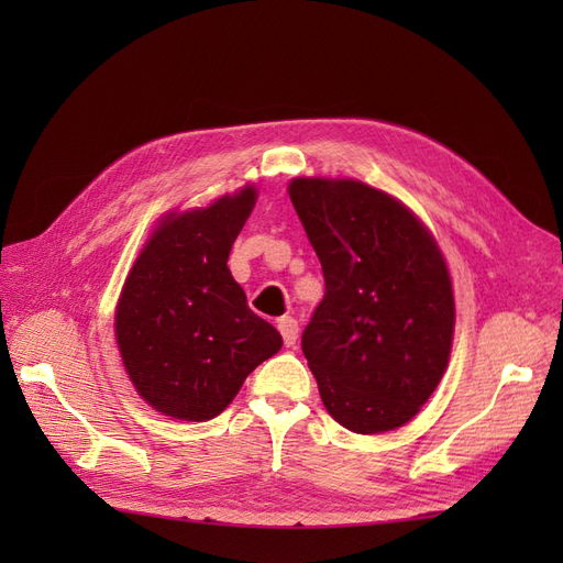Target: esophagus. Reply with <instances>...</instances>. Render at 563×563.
<instances>
[{
    "instance_id": "obj_1",
    "label": "esophagus",
    "mask_w": 563,
    "mask_h": 563,
    "mask_svg": "<svg viewBox=\"0 0 563 563\" xmlns=\"http://www.w3.org/2000/svg\"><path fill=\"white\" fill-rule=\"evenodd\" d=\"M277 329H279L282 338H284V345L286 347H294L296 340H298V331H300L298 329V321L294 317H282L277 321Z\"/></svg>"
}]
</instances>
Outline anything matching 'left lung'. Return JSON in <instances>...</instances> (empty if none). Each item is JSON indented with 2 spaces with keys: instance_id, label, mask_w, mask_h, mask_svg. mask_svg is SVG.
<instances>
[{
  "instance_id": "1",
  "label": "left lung",
  "mask_w": 563,
  "mask_h": 563,
  "mask_svg": "<svg viewBox=\"0 0 563 563\" xmlns=\"http://www.w3.org/2000/svg\"><path fill=\"white\" fill-rule=\"evenodd\" d=\"M288 197L327 282L302 331L321 401L356 434L401 428L449 366L444 255L399 199L360 180L294 178Z\"/></svg>"
}]
</instances>
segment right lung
Returning a JSON list of instances; mask_svg holds the SVG:
<instances>
[{"label":"right lung","instance_id":"1","mask_svg":"<svg viewBox=\"0 0 563 563\" xmlns=\"http://www.w3.org/2000/svg\"><path fill=\"white\" fill-rule=\"evenodd\" d=\"M253 185L207 209L168 213L135 258L114 333L139 395L159 413H223L249 373L277 354L279 331L251 312L228 255L255 203Z\"/></svg>","mask_w":563,"mask_h":563}]
</instances>
